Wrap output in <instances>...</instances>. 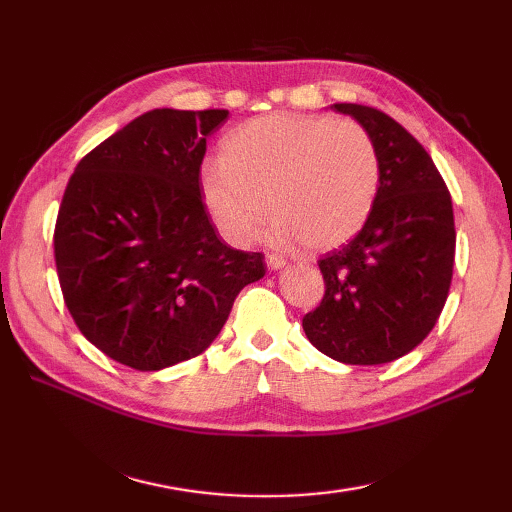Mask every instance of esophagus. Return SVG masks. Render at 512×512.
<instances>
[{"label":"esophagus","mask_w":512,"mask_h":512,"mask_svg":"<svg viewBox=\"0 0 512 512\" xmlns=\"http://www.w3.org/2000/svg\"><path fill=\"white\" fill-rule=\"evenodd\" d=\"M266 264H268V268H270V270H277V268H284L288 262H286L284 257H279V255H273V253H270V255H266Z\"/></svg>","instance_id":"1"}]
</instances>
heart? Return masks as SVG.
Returning <instances> with one entry per match:
<instances>
[{
	"instance_id": "b5f03b06",
	"label": "heart",
	"mask_w": 512,
	"mask_h": 512,
	"mask_svg": "<svg viewBox=\"0 0 512 512\" xmlns=\"http://www.w3.org/2000/svg\"><path fill=\"white\" fill-rule=\"evenodd\" d=\"M200 187L231 244H248L270 209L275 242L332 250L350 242L372 215L380 160L372 136L356 121L268 114L224 138L222 160L204 162Z\"/></svg>"
}]
</instances>
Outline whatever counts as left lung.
<instances>
[{"mask_svg": "<svg viewBox=\"0 0 512 512\" xmlns=\"http://www.w3.org/2000/svg\"><path fill=\"white\" fill-rule=\"evenodd\" d=\"M372 136L380 187L372 215L350 244L319 259L325 295L303 332L347 365L396 361L424 341L447 303L455 222L451 193L405 127L369 105L336 103Z\"/></svg>", "mask_w": 512, "mask_h": 512, "instance_id": "obj_1", "label": "left lung"}]
</instances>
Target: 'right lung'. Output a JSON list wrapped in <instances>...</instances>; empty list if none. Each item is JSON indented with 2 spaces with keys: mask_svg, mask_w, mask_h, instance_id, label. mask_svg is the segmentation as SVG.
Here are the masks:
<instances>
[{
  "mask_svg": "<svg viewBox=\"0 0 512 512\" xmlns=\"http://www.w3.org/2000/svg\"><path fill=\"white\" fill-rule=\"evenodd\" d=\"M228 110H151L83 156L54 224V264L76 328L138 372L202 354L262 253L224 244L206 213V136Z\"/></svg>",
  "mask_w": 512,
  "mask_h": 512,
  "instance_id": "1",
  "label": "right lung"
}]
</instances>
